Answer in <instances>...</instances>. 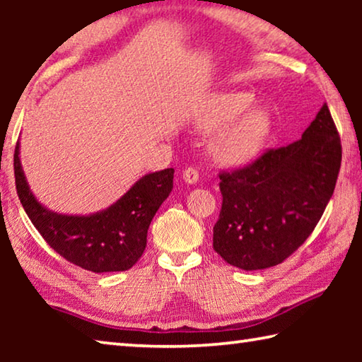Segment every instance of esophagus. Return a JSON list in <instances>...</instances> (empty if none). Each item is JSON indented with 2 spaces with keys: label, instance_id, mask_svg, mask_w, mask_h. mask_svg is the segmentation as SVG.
<instances>
[{
  "label": "esophagus",
  "instance_id": "34e87169",
  "mask_svg": "<svg viewBox=\"0 0 362 362\" xmlns=\"http://www.w3.org/2000/svg\"><path fill=\"white\" fill-rule=\"evenodd\" d=\"M183 180L189 183V185H193V183L199 180V173L194 168H187L183 170Z\"/></svg>",
  "mask_w": 362,
  "mask_h": 362
}]
</instances>
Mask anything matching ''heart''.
I'll return each instance as SVG.
<instances>
[{"instance_id": "obj_1", "label": "heart", "mask_w": 362, "mask_h": 362, "mask_svg": "<svg viewBox=\"0 0 362 362\" xmlns=\"http://www.w3.org/2000/svg\"><path fill=\"white\" fill-rule=\"evenodd\" d=\"M254 97L247 93H217L201 103L194 116L199 129L220 131L212 140L217 159L241 166L259 156L272 134L273 119L267 110L252 107Z\"/></svg>"}]
</instances>
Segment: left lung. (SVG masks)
<instances>
[{
	"mask_svg": "<svg viewBox=\"0 0 362 362\" xmlns=\"http://www.w3.org/2000/svg\"><path fill=\"white\" fill-rule=\"evenodd\" d=\"M340 163V136L324 103L297 142L218 174L223 201L214 250L247 272L284 262L322 217Z\"/></svg>",
	"mask_w": 362,
	"mask_h": 362,
	"instance_id": "1",
	"label": "left lung"
}]
</instances>
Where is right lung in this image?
I'll list each match as a JSON object with an SVG mask.
<instances>
[{
	"label": "right lung",
	"instance_id": "right-lung-1",
	"mask_svg": "<svg viewBox=\"0 0 362 362\" xmlns=\"http://www.w3.org/2000/svg\"><path fill=\"white\" fill-rule=\"evenodd\" d=\"M14 151L19 199L35 228L57 254L94 273L124 272L136 265L146 246V233L159 206L174 185V169L146 174L107 209L90 216H65L49 211L35 198Z\"/></svg>",
	"mask_w": 362,
	"mask_h": 362
}]
</instances>
